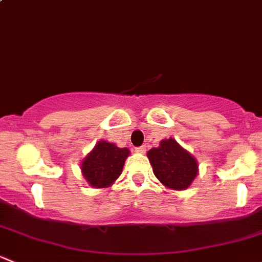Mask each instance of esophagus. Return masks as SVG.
Returning <instances> with one entry per match:
<instances>
[{
	"mask_svg": "<svg viewBox=\"0 0 262 262\" xmlns=\"http://www.w3.org/2000/svg\"><path fill=\"white\" fill-rule=\"evenodd\" d=\"M146 150H147V147L146 146H141V147H137L136 148V152L137 153H141V155L146 153Z\"/></svg>",
	"mask_w": 262,
	"mask_h": 262,
	"instance_id": "esophagus-1",
	"label": "esophagus"
}]
</instances>
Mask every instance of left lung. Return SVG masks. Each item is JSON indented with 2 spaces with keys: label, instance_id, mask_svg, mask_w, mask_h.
Returning <instances> with one entry per match:
<instances>
[{
  "label": "left lung",
  "instance_id": "1",
  "mask_svg": "<svg viewBox=\"0 0 262 262\" xmlns=\"http://www.w3.org/2000/svg\"><path fill=\"white\" fill-rule=\"evenodd\" d=\"M153 173L167 189L186 190L199 173L198 161L173 138L163 139L147 152Z\"/></svg>",
  "mask_w": 262,
  "mask_h": 262
}]
</instances>
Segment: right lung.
I'll return each mask as SVG.
<instances>
[{
	"mask_svg": "<svg viewBox=\"0 0 262 262\" xmlns=\"http://www.w3.org/2000/svg\"><path fill=\"white\" fill-rule=\"evenodd\" d=\"M130 150L107 141H99L81 162V172L90 186L104 189L112 186L123 172Z\"/></svg>",
	"mask_w": 262,
	"mask_h": 262,
	"instance_id": "obj_1",
	"label": "right lung"
}]
</instances>
